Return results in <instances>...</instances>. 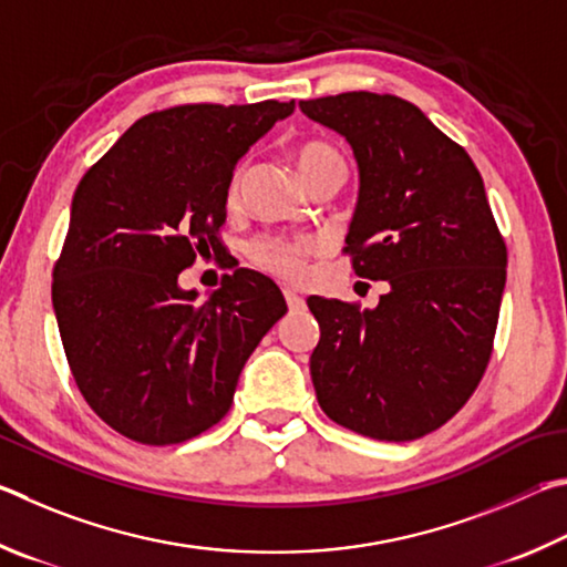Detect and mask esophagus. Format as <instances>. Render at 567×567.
I'll return each instance as SVG.
<instances>
[{
  "instance_id": "obj_1",
  "label": "esophagus",
  "mask_w": 567,
  "mask_h": 567,
  "mask_svg": "<svg viewBox=\"0 0 567 567\" xmlns=\"http://www.w3.org/2000/svg\"><path fill=\"white\" fill-rule=\"evenodd\" d=\"M284 299L289 303V309H303V299L293 289H284Z\"/></svg>"
}]
</instances>
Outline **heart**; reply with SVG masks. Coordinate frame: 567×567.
<instances>
[{
	"instance_id": "heart-1",
	"label": "heart",
	"mask_w": 567,
	"mask_h": 567,
	"mask_svg": "<svg viewBox=\"0 0 567 567\" xmlns=\"http://www.w3.org/2000/svg\"><path fill=\"white\" fill-rule=\"evenodd\" d=\"M293 156L303 182H309L311 176L323 174V172L346 174V162L339 154V148H333L326 142H303L299 148H296ZM244 178H246V164H238L226 186L228 204L238 202ZM313 251H316V241L306 236L266 234V236L254 238L251 246H248V256H251V261L261 268V271L286 278V281H299V278L306 274V264H309V256Z\"/></svg>"
}]
</instances>
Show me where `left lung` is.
Listing matches in <instances>:
<instances>
[{"instance_id": "8db88e82", "label": "left lung", "mask_w": 567, "mask_h": 567, "mask_svg": "<svg viewBox=\"0 0 567 567\" xmlns=\"http://www.w3.org/2000/svg\"><path fill=\"white\" fill-rule=\"evenodd\" d=\"M301 112L353 146L361 194L343 254L389 281L375 309L311 296V379L323 413L375 441L441 429L493 355L508 248L461 144L393 94L306 99Z\"/></svg>"}]
</instances>
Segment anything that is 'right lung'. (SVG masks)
<instances>
[{
    "label": "right lung",
    "mask_w": 567,
    "mask_h": 567,
    "mask_svg": "<svg viewBox=\"0 0 567 567\" xmlns=\"http://www.w3.org/2000/svg\"><path fill=\"white\" fill-rule=\"evenodd\" d=\"M293 102L152 112L79 182L52 303L79 393L124 439L174 445L224 419L244 363L286 313L278 286L238 268L196 303L178 274L224 251L226 186Z\"/></svg>",
    "instance_id": "obj_1"
}]
</instances>
